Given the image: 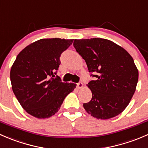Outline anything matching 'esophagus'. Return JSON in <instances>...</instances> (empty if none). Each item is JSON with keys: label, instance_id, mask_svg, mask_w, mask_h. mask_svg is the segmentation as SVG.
Instances as JSON below:
<instances>
[{"label": "esophagus", "instance_id": "esophagus-1", "mask_svg": "<svg viewBox=\"0 0 148 148\" xmlns=\"http://www.w3.org/2000/svg\"><path fill=\"white\" fill-rule=\"evenodd\" d=\"M77 88H79V89H81V88H82L84 86V84L82 82H80L77 83Z\"/></svg>", "mask_w": 148, "mask_h": 148}]
</instances>
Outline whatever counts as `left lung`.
I'll list each match as a JSON object with an SVG mask.
<instances>
[{"label": "left lung", "mask_w": 148, "mask_h": 148, "mask_svg": "<svg viewBox=\"0 0 148 148\" xmlns=\"http://www.w3.org/2000/svg\"><path fill=\"white\" fill-rule=\"evenodd\" d=\"M73 45L95 78L88 83L92 98L84 103V108L97 119L118 115L130 102L138 84V70L132 57L104 38L75 39Z\"/></svg>", "instance_id": "8db88e82"}]
</instances>
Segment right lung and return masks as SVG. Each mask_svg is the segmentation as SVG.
I'll return each instance as SVG.
<instances>
[{
	"label": "right lung",
	"instance_id": "obj_1",
	"mask_svg": "<svg viewBox=\"0 0 148 148\" xmlns=\"http://www.w3.org/2000/svg\"><path fill=\"white\" fill-rule=\"evenodd\" d=\"M74 39L43 38L26 46L16 57L10 73L12 89L26 112L37 118H48L59 111L76 84L62 82L55 75L62 53Z\"/></svg>",
	"mask_w": 148,
	"mask_h": 148
}]
</instances>
